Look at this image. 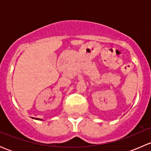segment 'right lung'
Listing matches in <instances>:
<instances>
[{
    "instance_id": "1",
    "label": "right lung",
    "mask_w": 151,
    "mask_h": 151,
    "mask_svg": "<svg viewBox=\"0 0 151 151\" xmlns=\"http://www.w3.org/2000/svg\"><path fill=\"white\" fill-rule=\"evenodd\" d=\"M33 119H36V120H42V119H39V118H33Z\"/></svg>"
}]
</instances>
